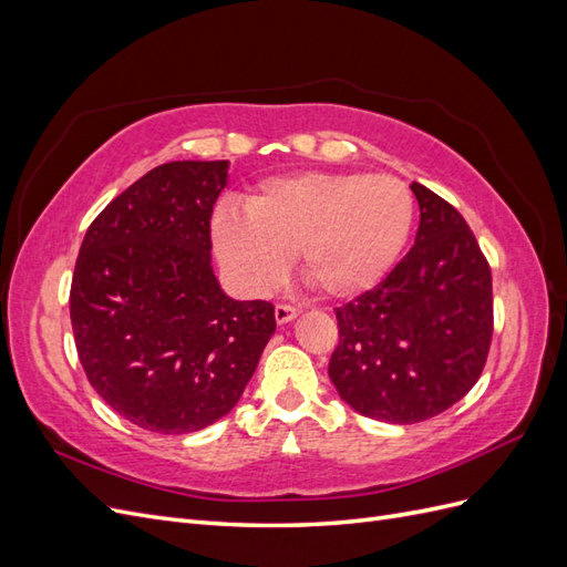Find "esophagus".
<instances>
[{"label": "esophagus", "instance_id": "1", "mask_svg": "<svg viewBox=\"0 0 567 567\" xmlns=\"http://www.w3.org/2000/svg\"><path fill=\"white\" fill-rule=\"evenodd\" d=\"M274 317H277V321H279V323H286V321H290V319H296V317H298V307H293V305H286V302H279L277 307H274Z\"/></svg>", "mask_w": 567, "mask_h": 567}]
</instances>
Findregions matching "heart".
Here are the masks:
<instances>
[{
    "label": "heart",
    "mask_w": 567,
    "mask_h": 567,
    "mask_svg": "<svg viewBox=\"0 0 567 567\" xmlns=\"http://www.w3.org/2000/svg\"><path fill=\"white\" fill-rule=\"evenodd\" d=\"M248 223L213 219L219 260L246 290L281 279L298 255L300 277L329 298H352L379 284L398 260L414 219L409 186L392 175L296 173L255 186L244 198Z\"/></svg>",
    "instance_id": "heart-1"
}]
</instances>
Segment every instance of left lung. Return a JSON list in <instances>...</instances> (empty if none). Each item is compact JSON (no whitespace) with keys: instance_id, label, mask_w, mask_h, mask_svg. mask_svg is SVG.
<instances>
[{"instance_id":"left-lung-1","label":"left lung","mask_w":567,"mask_h":567,"mask_svg":"<svg viewBox=\"0 0 567 567\" xmlns=\"http://www.w3.org/2000/svg\"><path fill=\"white\" fill-rule=\"evenodd\" d=\"M416 241L388 277L336 307L329 375L359 414L419 423L458 402L485 369L494 331L492 271L452 203L414 182Z\"/></svg>"}]
</instances>
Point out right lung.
I'll return each mask as SVG.
<instances>
[{
    "label": "right lung",
    "mask_w": 567,
    "mask_h": 567,
    "mask_svg": "<svg viewBox=\"0 0 567 567\" xmlns=\"http://www.w3.org/2000/svg\"><path fill=\"white\" fill-rule=\"evenodd\" d=\"M227 167H153L96 215L80 246V364L101 400L151 433H194L229 414L277 329L271 302L231 300L210 267Z\"/></svg>",
    "instance_id": "1"
}]
</instances>
